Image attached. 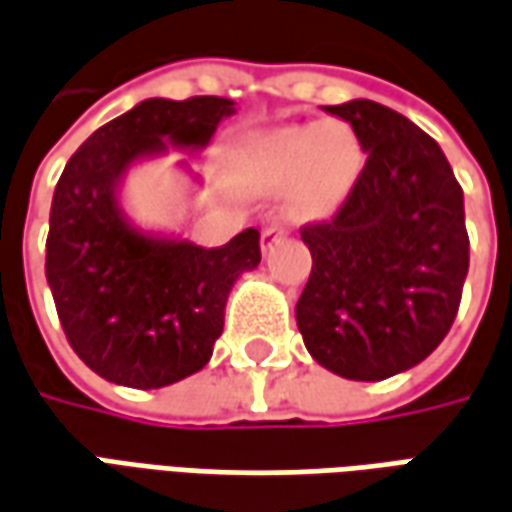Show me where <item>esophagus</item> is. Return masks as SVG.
Masks as SVG:
<instances>
[{"label":"esophagus","instance_id":"34e87169","mask_svg":"<svg viewBox=\"0 0 512 512\" xmlns=\"http://www.w3.org/2000/svg\"><path fill=\"white\" fill-rule=\"evenodd\" d=\"M281 239H284V231H281L278 225H270V228H264V231H262V253H270V250L276 248Z\"/></svg>","mask_w":512,"mask_h":512}]
</instances>
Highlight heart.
<instances>
[{"label": "heart", "mask_w": 512, "mask_h": 512, "mask_svg": "<svg viewBox=\"0 0 512 512\" xmlns=\"http://www.w3.org/2000/svg\"><path fill=\"white\" fill-rule=\"evenodd\" d=\"M242 167L262 192L287 186L284 214L312 225L343 209L365 169V150L345 122L281 125L250 139Z\"/></svg>", "instance_id": "1"}]
</instances>
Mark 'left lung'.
I'll list each match as a JSON object with an SVG mask.
<instances>
[{"mask_svg":"<svg viewBox=\"0 0 512 512\" xmlns=\"http://www.w3.org/2000/svg\"><path fill=\"white\" fill-rule=\"evenodd\" d=\"M368 153L351 197L306 225L312 273L295 320L317 365L382 382L424 362L449 334L468 276L463 189L440 144L373 100L326 105Z\"/></svg>","mask_w":512,"mask_h":512,"instance_id":"obj_1","label":"left lung"}]
</instances>
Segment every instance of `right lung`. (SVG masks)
<instances>
[{
	"label": "right lung",
	"mask_w": 512,
	"mask_h": 512,
	"mask_svg": "<svg viewBox=\"0 0 512 512\" xmlns=\"http://www.w3.org/2000/svg\"><path fill=\"white\" fill-rule=\"evenodd\" d=\"M234 105L225 97L139 102L94 130L55 186L47 284L74 354L108 382L155 390L206 368L228 292L262 262L256 228L200 248L144 231L122 206L130 167L169 147L200 153ZM178 167L192 175L186 161Z\"/></svg>",
	"instance_id": "right-lung-1"
}]
</instances>
